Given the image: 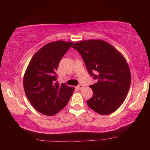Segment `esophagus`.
<instances>
[{"mask_svg":"<svg viewBox=\"0 0 150 150\" xmlns=\"http://www.w3.org/2000/svg\"><path fill=\"white\" fill-rule=\"evenodd\" d=\"M77 88H79V90H82V89L84 88V86H83V85H82V84H80V85H79V86H78Z\"/></svg>","mask_w":150,"mask_h":150,"instance_id":"34e87169","label":"esophagus"}]
</instances>
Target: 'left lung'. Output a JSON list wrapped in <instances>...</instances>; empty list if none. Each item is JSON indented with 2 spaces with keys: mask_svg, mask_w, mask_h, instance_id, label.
<instances>
[{
  "mask_svg": "<svg viewBox=\"0 0 150 150\" xmlns=\"http://www.w3.org/2000/svg\"><path fill=\"white\" fill-rule=\"evenodd\" d=\"M72 47L80 53L89 74L97 79L90 86L93 94L87 100L88 106L100 115L114 112L125 100L131 84V73L124 57L103 40L79 41Z\"/></svg>",
  "mask_w": 150,
  "mask_h": 150,
  "instance_id": "1",
  "label": "left lung"
}]
</instances>
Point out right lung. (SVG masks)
<instances>
[{
	"label": "right lung",
	"instance_id": "right-lung-1",
	"mask_svg": "<svg viewBox=\"0 0 150 150\" xmlns=\"http://www.w3.org/2000/svg\"><path fill=\"white\" fill-rule=\"evenodd\" d=\"M73 44L63 40L46 44L35 53L25 71V94L35 109L43 115L57 114L75 91L74 87L55 82L59 62Z\"/></svg>",
	"mask_w": 150,
	"mask_h": 150
}]
</instances>
